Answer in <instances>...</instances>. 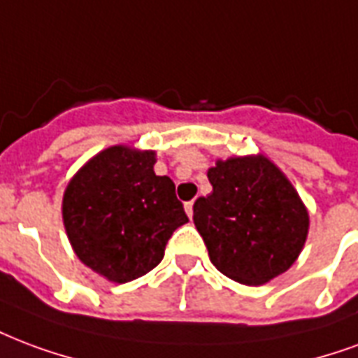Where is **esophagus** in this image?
I'll return each mask as SVG.
<instances>
[{
	"instance_id": "esophagus-1",
	"label": "esophagus",
	"mask_w": 358,
	"mask_h": 358,
	"mask_svg": "<svg viewBox=\"0 0 358 358\" xmlns=\"http://www.w3.org/2000/svg\"><path fill=\"white\" fill-rule=\"evenodd\" d=\"M186 213H187V216L192 218L193 216V201H187L186 203Z\"/></svg>"
}]
</instances>
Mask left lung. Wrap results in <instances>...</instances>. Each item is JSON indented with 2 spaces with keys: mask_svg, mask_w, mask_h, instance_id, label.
I'll use <instances>...</instances> for the list:
<instances>
[{
  "mask_svg": "<svg viewBox=\"0 0 358 358\" xmlns=\"http://www.w3.org/2000/svg\"><path fill=\"white\" fill-rule=\"evenodd\" d=\"M213 193L193 205V222L216 269L243 285L285 273L306 245L309 214L290 180L264 155L216 161Z\"/></svg>",
  "mask_w": 358,
  "mask_h": 358,
  "instance_id": "8db88e82",
  "label": "left lung"
}]
</instances>
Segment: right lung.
I'll use <instances>...</instances> for the list:
<instances>
[{"instance_id":"add662e5","label":"right lung","mask_w":358,"mask_h":358,"mask_svg":"<svg viewBox=\"0 0 358 358\" xmlns=\"http://www.w3.org/2000/svg\"><path fill=\"white\" fill-rule=\"evenodd\" d=\"M155 152L112 145L70 180L62 220L73 252L112 282L152 271L187 216L174 182L153 171Z\"/></svg>"}]
</instances>
